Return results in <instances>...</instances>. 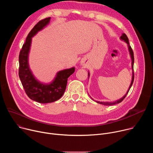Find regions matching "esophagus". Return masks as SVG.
I'll list each match as a JSON object with an SVG mask.
<instances>
[{"label":"esophagus","mask_w":153,"mask_h":153,"mask_svg":"<svg viewBox=\"0 0 153 153\" xmlns=\"http://www.w3.org/2000/svg\"><path fill=\"white\" fill-rule=\"evenodd\" d=\"M82 64H83V63H82ZM83 65H84V64H83Z\"/></svg>","instance_id":"obj_1"}]
</instances>
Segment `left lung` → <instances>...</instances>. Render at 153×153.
Returning a JSON list of instances; mask_svg holds the SVG:
<instances>
[{
    "label": "left lung",
    "mask_w": 153,
    "mask_h": 153,
    "mask_svg": "<svg viewBox=\"0 0 153 153\" xmlns=\"http://www.w3.org/2000/svg\"><path fill=\"white\" fill-rule=\"evenodd\" d=\"M120 39L123 40L124 42H125L127 44H128V50H129V54H130V56H131V60H132V70H133V76H132V80H131V84H130V86L129 87V88L126 93V94H125V96L122 97L121 99L115 101V102H98V101H96L97 103H99L100 104H102V105H115V104H117V103H120L126 97V96L127 95V94L128 93L133 83V82H134V69H133V65H134V53H133V50L131 48V46L129 45V40H128V38L127 37V36L125 34V33H123L122 35L120 36ZM88 77L90 76V73L88 72Z\"/></svg>",
    "instance_id": "left-lung-1"
}]
</instances>
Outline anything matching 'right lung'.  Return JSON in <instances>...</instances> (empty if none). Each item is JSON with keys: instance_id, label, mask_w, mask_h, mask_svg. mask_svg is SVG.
<instances>
[{"instance_id": "right-lung-1", "label": "right lung", "mask_w": 153, "mask_h": 153, "mask_svg": "<svg viewBox=\"0 0 153 153\" xmlns=\"http://www.w3.org/2000/svg\"><path fill=\"white\" fill-rule=\"evenodd\" d=\"M50 19L48 17L40 20L33 27L28 34L19 56V76L25 93L31 100L40 103H51L59 100L66 90L68 78L75 71L74 67L60 71L51 83L44 84L34 77L30 69L28 54L31 38L49 24Z\"/></svg>"}]
</instances>
